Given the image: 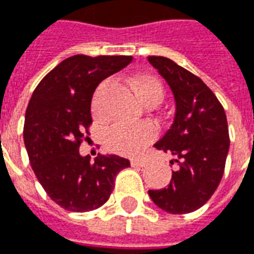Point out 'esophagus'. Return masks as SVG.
I'll return each instance as SVG.
<instances>
[{
  "label": "esophagus",
  "instance_id": "obj_1",
  "mask_svg": "<svg viewBox=\"0 0 254 254\" xmlns=\"http://www.w3.org/2000/svg\"><path fill=\"white\" fill-rule=\"evenodd\" d=\"M131 165L132 166H140V167H144V166H147V161H144V159H131Z\"/></svg>",
  "mask_w": 254,
  "mask_h": 254
}]
</instances>
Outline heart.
I'll use <instances>...</instances> for the list:
<instances>
[{
    "instance_id": "1",
    "label": "heart",
    "mask_w": 254,
    "mask_h": 254,
    "mask_svg": "<svg viewBox=\"0 0 254 254\" xmlns=\"http://www.w3.org/2000/svg\"><path fill=\"white\" fill-rule=\"evenodd\" d=\"M131 85L142 103L158 104L163 98V88L159 80L151 75H135ZM156 129L150 123L139 125H116L108 129L106 147L120 155H136L155 139Z\"/></svg>"
}]
</instances>
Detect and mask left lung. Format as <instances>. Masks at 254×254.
<instances>
[{"label": "left lung", "instance_id": "8db88e82", "mask_svg": "<svg viewBox=\"0 0 254 254\" xmlns=\"http://www.w3.org/2000/svg\"><path fill=\"white\" fill-rule=\"evenodd\" d=\"M148 62L169 84L175 102L173 125L154 147L171 154L174 165L167 188L148 190L162 210L186 214L206 203L224 175L229 151L224 107L199 77L173 60L148 56Z\"/></svg>", "mask_w": 254, "mask_h": 254}]
</instances>
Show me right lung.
<instances>
[{"instance_id":"right-lung-1","label":"right lung","mask_w":254,"mask_h":254,"mask_svg":"<svg viewBox=\"0 0 254 254\" xmlns=\"http://www.w3.org/2000/svg\"><path fill=\"white\" fill-rule=\"evenodd\" d=\"M132 62L131 56L75 55L63 60L39 83L25 114L24 142L39 182L57 205L89 211L104 205L115 177L129 161L80 155V143L92 123L91 100L103 80Z\"/></svg>"}]
</instances>
